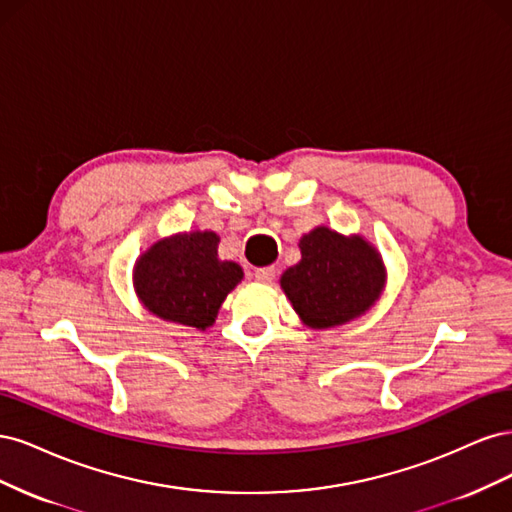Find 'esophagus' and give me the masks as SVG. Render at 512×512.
<instances>
[{
	"label": "esophagus",
	"mask_w": 512,
	"mask_h": 512,
	"mask_svg": "<svg viewBox=\"0 0 512 512\" xmlns=\"http://www.w3.org/2000/svg\"><path fill=\"white\" fill-rule=\"evenodd\" d=\"M274 278H276V268H272V266H268V268H259V270H255V280H257V283H263V285H270Z\"/></svg>",
	"instance_id": "esophagus-1"
}]
</instances>
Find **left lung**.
I'll return each mask as SVG.
<instances>
[{
	"mask_svg": "<svg viewBox=\"0 0 512 512\" xmlns=\"http://www.w3.org/2000/svg\"><path fill=\"white\" fill-rule=\"evenodd\" d=\"M302 259L280 276V287L300 319L315 329L344 325L381 298L385 266L361 236L346 238L315 227L300 240Z\"/></svg>",
	"mask_w": 512,
	"mask_h": 512,
	"instance_id": "obj_1",
	"label": "left lung"
}]
</instances>
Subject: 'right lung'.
I'll use <instances>...</instances> for the list:
<instances>
[{
  "mask_svg": "<svg viewBox=\"0 0 512 512\" xmlns=\"http://www.w3.org/2000/svg\"><path fill=\"white\" fill-rule=\"evenodd\" d=\"M214 232L176 234L155 242L134 266V287L148 312L163 321L206 329L244 276L219 259Z\"/></svg>",
  "mask_w": 512,
  "mask_h": 512,
  "instance_id": "1",
  "label": "right lung"
}]
</instances>
